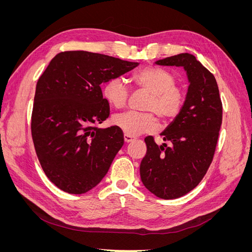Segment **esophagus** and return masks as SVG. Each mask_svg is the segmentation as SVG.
<instances>
[{"label": "esophagus", "instance_id": "obj_1", "mask_svg": "<svg viewBox=\"0 0 252 252\" xmlns=\"http://www.w3.org/2000/svg\"><path fill=\"white\" fill-rule=\"evenodd\" d=\"M133 140H134L133 136L128 135V134H124V141H125V143H130V142H132Z\"/></svg>", "mask_w": 252, "mask_h": 252}]
</instances>
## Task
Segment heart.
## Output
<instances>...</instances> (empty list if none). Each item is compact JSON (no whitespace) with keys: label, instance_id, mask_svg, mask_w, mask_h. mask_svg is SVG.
I'll return each instance as SVG.
<instances>
[{"label":"heart","instance_id":"heart-1","mask_svg":"<svg viewBox=\"0 0 252 252\" xmlns=\"http://www.w3.org/2000/svg\"><path fill=\"white\" fill-rule=\"evenodd\" d=\"M134 85L149 94L143 109L147 112L126 111L114 114L112 123L128 135H138L157 130L158 118L169 122L181 113L186 102V93L177 85L174 74L163 68L148 66L132 75ZM103 96L112 107L123 108L129 96L126 82L121 78H112L104 84Z\"/></svg>","mask_w":252,"mask_h":252}]
</instances>
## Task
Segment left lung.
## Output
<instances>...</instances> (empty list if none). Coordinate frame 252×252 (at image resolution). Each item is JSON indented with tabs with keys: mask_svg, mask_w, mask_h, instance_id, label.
<instances>
[{
	"mask_svg": "<svg viewBox=\"0 0 252 252\" xmlns=\"http://www.w3.org/2000/svg\"><path fill=\"white\" fill-rule=\"evenodd\" d=\"M159 66L183 67L189 82L181 113L161 133L165 142L158 146L146 138L147 152L141 162L144 186L159 199L172 200L195 188L212 162L222 125L223 107L213 75L190 53L165 58Z\"/></svg>",
	"mask_w": 252,
	"mask_h": 252,
	"instance_id": "left-lung-1",
	"label": "left lung"
}]
</instances>
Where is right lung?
<instances>
[{
    "mask_svg": "<svg viewBox=\"0 0 252 252\" xmlns=\"http://www.w3.org/2000/svg\"><path fill=\"white\" fill-rule=\"evenodd\" d=\"M135 62L83 50L60 52L36 83L32 135L42 168L58 188L82 194L95 187L124 144L109 117L101 84L132 70Z\"/></svg>",
    "mask_w": 252,
    "mask_h": 252,
    "instance_id": "add662e5",
    "label": "right lung"
}]
</instances>
